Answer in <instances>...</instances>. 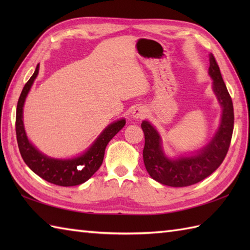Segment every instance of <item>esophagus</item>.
Here are the masks:
<instances>
[{"label": "esophagus", "instance_id": "1", "mask_svg": "<svg viewBox=\"0 0 250 250\" xmlns=\"http://www.w3.org/2000/svg\"><path fill=\"white\" fill-rule=\"evenodd\" d=\"M147 116V110L143 106H139V107H135L132 111V117L135 119H142Z\"/></svg>", "mask_w": 250, "mask_h": 250}]
</instances>
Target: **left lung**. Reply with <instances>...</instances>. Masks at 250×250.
<instances>
[{"label": "left lung", "mask_w": 250, "mask_h": 250, "mask_svg": "<svg viewBox=\"0 0 250 250\" xmlns=\"http://www.w3.org/2000/svg\"><path fill=\"white\" fill-rule=\"evenodd\" d=\"M208 74L213 79V91L222 108L220 125L213 139L192 155L169 158L162 148V140L149 121L142 122L145 135L143 159L152 179L169 187H187L208 177L224 161L229 150L234 125L233 103L222 79L219 66L213 55H209Z\"/></svg>", "instance_id": "8db88e82"}]
</instances>
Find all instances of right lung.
<instances>
[{
  "instance_id": "right-lung-1",
  "label": "right lung",
  "mask_w": 250,
  "mask_h": 250,
  "mask_svg": "<svg viewBox=\"0 0 250 250\" xmlns=\"http://www.w3.org/2000/svg\"><path fill=\"white\" fill-rule=\"evenodd\" d=\"M39 70L40 64H37L33 75L24 84L18 100L17 110H16V134H17L20 155L32 171L48 183L62 186V187H71V186L83 184L101 167L106 146L124 128L125 119L122 118L111 122L92 143L91 146L77 157L72 159H56L44 155L29 141L23 125V105L32 84L39 75Z\"/></svg>"
}]
</instances>
